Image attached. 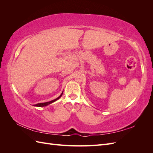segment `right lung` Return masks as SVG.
I'll return each instance as SVG.
<instances>
[{"label": "right lung", "instance_id": "add662e5", "mask_svg": "<svg viewBox=\"0 0 153 153\" xmlns=\"http://www.w3.org/2000/svg\"><path fill=\"white\" fill-rule=\"evenodd\" d=\"M62 94H63V92H62L61 93V94L60 95L58 98H57L56 99H55V100H52V101H48V102H45V103H38V104H36V105H34V106H47L48 105H50V104H51V103H53V102H55V101H57V100H59L60 98H61V97L62 96Z\"/></svg>", "mask_w": 153, "mask_h": 153}]
</instances>
